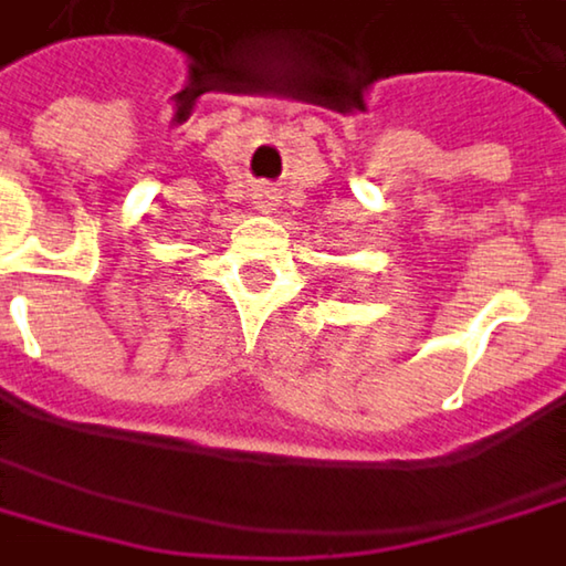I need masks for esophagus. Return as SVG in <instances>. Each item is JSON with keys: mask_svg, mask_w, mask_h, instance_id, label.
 Wrapping results in <instances>:
<instances>
[{"mask_svg": "<svg viewBox=\"0 0 566 566\" xmlns=\"http://www.w3.org/2000/svg\"><path fill=\"white\" fill-rule=\"evenodd\" d=\"M256 202H260V209H266V213H270V209L276 206V196H273V189H256Z\"/></svg>", "mask_w": 566, "mask_h": 566, "instance_id": "esophagus-1", "label": "esophagus"}]
</instances>
